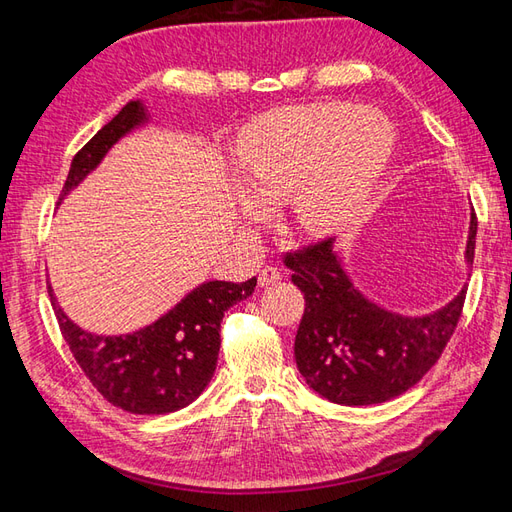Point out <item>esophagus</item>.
<instances>
[{"label":"esophagus","mask_w":512,"mask_h":512,"mask_svg":"<svg viewBox=\"0 0 512 512\" xmlns=\"http://www.w3.org/2000/svg\"><path fill=\"white\" fill-rule=\"evenodd\" d=\"M279 279H281V273H279L277 268H273V266H266V268H262V273H259V277H257L259 286H262V288L275 286Z\"/></svg>","instance_id":"obj_1"}]
</instances>
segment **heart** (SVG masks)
I'll use <instances>...</instances> for the list:
<instances>
[{
  "label": "heart",
  "mask_w": 512,
  "mask_h": 512,
  "mask_svg": "<svg viewBox=\"0 0 512 512\" xmlns=\"http://www.w3.org/2000/svg\"><path fill=\"white\" fill-rule=\"evenodd\" d=\"M394 147V125L372 107H279L255 118L239 136L244 213L259 220L264 202L290 198L292 220L303 233L341 231L365 211Z\"/></svg>",
  "instance_id": "1"
}]
</instances>
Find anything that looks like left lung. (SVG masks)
<instances>
[{"mask_svg": "<svg viewBox=\"0 0 512 512\" xmlns=\"http://www.w3.org/2000/svg\"><path fill=\"white\" fill-rule=\"evenodd\" d=\"M475 235L471 213L466 264H473ZM286 266L306 299L295 339L299 372L317 394L345 407L378 405L416 385L447 347L466 297L462 288L424 317L389 312L356 290L330 237L286 253Z\"/></svg>", "mask_w": 512, "mask_h": 512, "instance_id": "left-lung-1", "label": "left lung"}]
</instances>
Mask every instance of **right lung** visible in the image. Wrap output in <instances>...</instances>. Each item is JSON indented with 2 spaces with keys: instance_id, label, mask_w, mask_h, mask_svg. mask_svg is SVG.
<instances>
[{
  "instance_id": "add662e5",
  "label": "right lung",
  "mask_w": 512,
  "mask_h": 512,
  "mask_svg": "<svg viewBox=\"0 0 512 512\" xmlns=\"http://www.w3.org/2000/svg\"><path fill=\"white\" fill-rule=\"evenodd\" d=\"M145 121V105L129 101L99 129V134L72 158L61 200L96 169L114 143ZM255 286V277L244 284L206 281L158 321L121 336H99L81 330L65 317L52 295V286H48V295L65 343L101 396L123 411L158 416L191 405L209 385L220 352L224 312L253 295Z\"/></svg>"
}]
</instances>
